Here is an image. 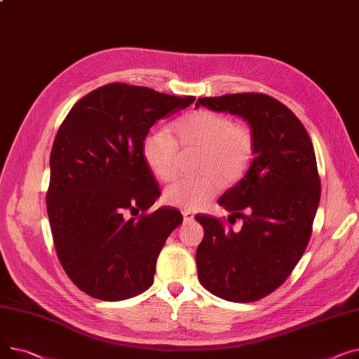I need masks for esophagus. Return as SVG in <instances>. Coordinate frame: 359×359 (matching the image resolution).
Returning a JSON list of instances; mask_svg holds the SVG:
<instances>
[{"label":"esophagus","instance_id":"1","mask_svg":"<svg viewBox=\"0 0 359 359\" xmlns=\"http://www.w3.org/2000/svg\"><path fill=\"white\" fill-rule=\"evenodd\" d=\"M183 219L184 222H192L195 219V215L191 211H183Z\"/></svg>","mask_w":359,"mask_h":359}]
</instances>
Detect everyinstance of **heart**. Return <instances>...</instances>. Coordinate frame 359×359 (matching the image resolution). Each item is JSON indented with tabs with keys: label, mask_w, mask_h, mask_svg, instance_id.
Listing matches in <instances>:
<instances>
[{
	"label": "heart",
	"mask_w": 359,
	"mask_h": 359,
	"mask_svg": "<svg viewBox=\"0 0 359 359\" xmlns=\"http://www.w3.org/2000/svg\"><path fill=\"white\" fill-rule=\"evenodd\" d=\"M179 148L198 149L196 170L202 175L170 184L164 202L195 211L217 195L222 183L234 184L248 173L255 157V135L249 126L233 123L227 115L199 109L172 123L168 134L148 132L141 154L151 173L161 182H170L177 173Z\"/></svg>",
	"instance_id": "1"
}]
</instances>
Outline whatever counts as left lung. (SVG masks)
Returning a JSON list of instances; mask_svg holds the SVG:
<instances>
[{"label":"left lung","mask_w":359,"mask_h":359,"mask_svg":"<svg viewBox=\"0 0 359 359\" xmlns=\"http://www.w3.org/2000/svg\"><path fill=\"white\" fill-rule=\"evenodd\" d=\"M195 106L238 116L255 135L248 173L218 199L231 212L229 221L243 218L241 230L196 215L205 230L196 249L202 287L250 303L284 284L307 248L322 191L314 148L294 113L266 94L203 97Z\"/></svg>","instance_id":"1"}]
</instances>
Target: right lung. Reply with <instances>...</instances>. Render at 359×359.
I'll return each mask as SVG.
<instances>
[{
  "label": "right lung",
  "mask_w": 359,
  "mask_h": 359,
  "mask_svg": "<svg viewBox=\"0 0 359 359\" xmlns=\"http://www.w3.org/2000/svg\"><path fill=\"white\" fill-rule=\"evenodd\" d=\"M194 102L113 83L75 103L60 126L50 151L48 217L61 265L86 294L121 301L153 285L157 257L183 217L163 206L128 218L160 196L141 144L156 122Z\"/></svg>",
  "instance_id": "right-lung-1"
}]
</instances>
